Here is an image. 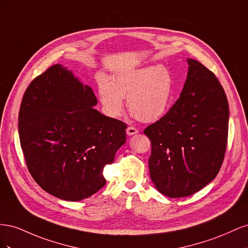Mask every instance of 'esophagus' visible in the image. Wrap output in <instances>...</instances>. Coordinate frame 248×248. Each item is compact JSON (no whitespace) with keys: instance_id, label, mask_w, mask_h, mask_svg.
<instances>
[{"instance_id":"1","label":"esophagus","mask_w":248,"mask_h":248,"mask_svg":"<svg viewBox=\"0 0 248 248\" xmlns=\"http://www.w3.org/2000/svg\"><path fill=\"white\" fill-rule=\"evenodd\" d=\"M139 132V130L136 128V127H132V126H129L128 128L126 129V133L128 134V136H133V134H137Z\"/></svg>"}]
</instances>
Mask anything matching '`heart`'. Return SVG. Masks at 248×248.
Wrapping results in <instances>:
<instances>
[{
    "label": "heart",
    "instance_id": "1",
    "mask_svg": "<svg viewBox=\"0 0 248 248\" xmlns=\"http://www.w3.org/2000/svg\"><path fill=\"white\" fill-rule=\"evenodd\" d=\"M174 81L163 66H147L119 74L111 82L98 79V94L106 114L118 118L123 114L124 99L133 116L141 122L158 121L169 109Z\"/></svg>",
    "mask_w": 248,
    "mask_h": 248
}]
</instances>
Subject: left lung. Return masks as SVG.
I'll use <instances>...</instances> for the list:
<instances>
[{
    "label": "left lung",
    "instance_id": "left-lung-1",
    "mask_svg": "<svg viewBox=\"0 0 248 248\" xmlns=\"http://www.w3.org/2000/svg\"><path fill=\"white\" fill-rule=\"evenodd\" d=\"M188 72L179 99L144 133L151 140L149 170L159 192L191 196L217 176L227 149L229 103L214 74L187 59Z\"/></svg>",
    "mask_w": 248,
    "mask_h": 248
}]
</instances>
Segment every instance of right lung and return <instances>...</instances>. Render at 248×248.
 I'll return each mask as SVG.
<instances>
[{
	"instance_id": "obj_1",
	"label": "right lung",
	"mask_w": 248,
	"mask_h": 248,
	"mask_svg": "<svg viewBox=\"0 0 248 248\" xmlns=\"http://www.w3.org/2000/svg\"><path fill=\"white\" fill-rule=\"evenodd\" d=\"M96 104L92 88L61 64L37 77L22 97L18 133L28 170L58 199L78 202L102 188L104 167L125 144L126 124Z\"/></svg>"
}]
</instances>
